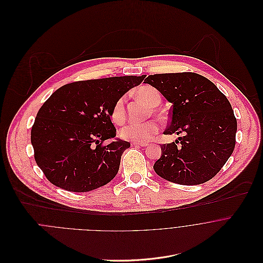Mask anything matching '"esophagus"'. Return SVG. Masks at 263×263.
<instances>
[{"mask_svg":"<svg viewBox=\"0 0 263 263\" xmlns=\"http://www.w3.org/2000/svg\"><path fill=\"white\" fill-rule=\"evenodd\" d=\"M133 145L134 146H138V147H146V146H148L147 143H138V142H134Z\"/></svg>","mask_w":263,"mask_h":263,"instance_id":"34e87169","label":"esophagus"}]
</instances>
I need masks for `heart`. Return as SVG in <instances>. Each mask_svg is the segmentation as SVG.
<instances>
[{
    "label": "heart",
    "mask_w": 263,
    "mask_h": 263,
    "mask_svg": "<svg viewBox=\"0 0 263 263\" xmlns=\"http://www.w3.org/2000/svg\"><path fill=\"white\" fill-rule=\"evenodd\" d=\"M138 96L145 101L150 108L159 107L162 101L160 92L153 87L144 86L138 90ZM112 120L116 124H122L125 121V99L120 97L114 104L111 113ZM159 133V125L154 121H147L143 123H128L120 129V137L123 140L144 143L150 141Z\"/></svg>",
    "instance_id": "heart-1"
}]
</instances>
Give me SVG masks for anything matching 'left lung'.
Wrapping results in <instances>:
<instances>
[{
	"instance_id": "left-lung-1",
	"label": "left lung",
	"mask_w": 263,
	"mask_h": 263,
	"mask_svg": "<svg viewBox=\"0 0 263 263\" xmlns=\"http://www.w3.org/2000/svg\"><path fill=\"white\" fill-rule=\"evenodd\" d=\"M172 103L165 135H181L163 144L154 163L155 173L183 185L212 179L226 164L235 147L237 122L231 104L218 87L194 72L149 76L144 81Z\"/></svg>"
}]
</instances>
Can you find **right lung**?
<instances>
[{"mask_svg":"<svg viewBox=\"0 0 263 263\" xmlns=\"http://www.w3.org/2000/svg\"><path fill=\"white\" fill-rule=\"evenodd\" d=\"M144 76L70 83L52 93L31 130L34 157L54 185L76 193L109 183L130 143L116 138L111 121L115 102L140 85ZM116 140L103 146L102 142Z\"/></svg>","mask_w":263,"mask_h":263,"instance_id":"right-lung-1","label":"right lung"}]
</instances>
